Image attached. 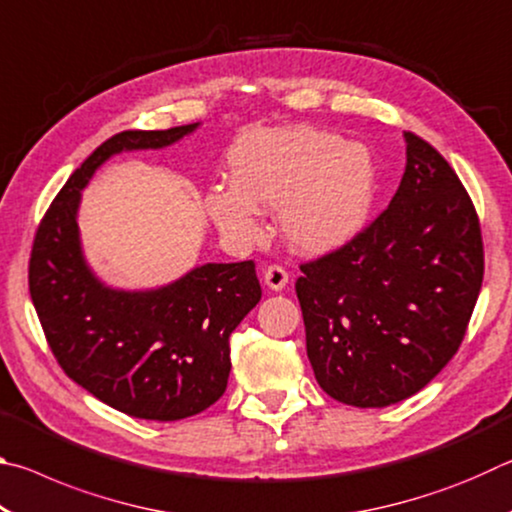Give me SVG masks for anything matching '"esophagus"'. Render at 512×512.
<instances>
[{
    "instance_id": "obj_1",
    "label": "esophagus",
    "mask_w": 512,
    "mask_h": 512,
    "mask_svg": "<svg viewBox=\"0 0 512 512\" xmlns=\"http://www.w3.org/2000/svg\"><path fill=\"white\" fill-rule=\"evenodd\" d=\"M289 282V273L282 266H268L264 273V284L271 291H282Z\"/></svg>"
}]
</instances>
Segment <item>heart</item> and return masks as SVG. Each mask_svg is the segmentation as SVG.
Listing matches in <instances>:
<instances>
[{
	"mask_svg": "<svg viewBox=\"0 0 512 512\" xmlns=\"http://www.w3.org/2000/svg\"><path fill=\"white\" fill-rule=\"evenodd\" d=\"M232 185L205 194L216 230L239 244L264 237L262 210H280V230L300 255H327L366 228L377 164L363 142L311 126L262 128L228 155Z\"/></svg>",
	"mask_w": 512,
	"mask_h": 512,
	"instance_id": "b5f03b06",
	"label": "heart"
}]
</instances>
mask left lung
<instances>
[{
  "instance_id": "left-lung-1",
  "label": "left lung",
  "mask_w": 512,
  "mask_h": 512,
  "mask_svg": "<svg viewBox=\"0 0 512 512\" xmlns=\"http://www.w3.org/2000/svg\"><path fill=\"white\" fill-rule=\"evenodd\" d=\"M391 205L350 244L300 266L307 357L334 400L381 409L422 391L461 345L483 282L474 205L447 160L404 133Z\"/></svg>"
}]
</instances>
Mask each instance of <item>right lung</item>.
<instances>
[{
    "label": "right lung",
    "instance_id": "1",
    "mask_svg": "<svg viewBox=\"0 0 512 512\" xmlns=\"http://www.w3.org/2000/svg\"><path fill=\"white\" fill-rule=\"evenodd\" d=\"M198 126L110 137L69 176L33 241L29 291L60 368L103 404L142 420H183L219 400L232 368L230 334L262 287L253 262L194 266L155 289L110 287L83 253L81 196L115 155L167 149Z\"/></svg>",
    "mask_w": 512,
    "mask_h": 512
}]
</instances>
